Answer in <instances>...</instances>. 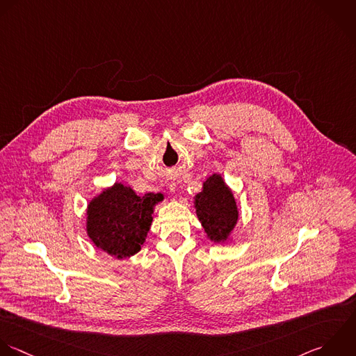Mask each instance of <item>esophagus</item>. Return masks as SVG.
Returning <instances> with one entry per match:
<instances>
[{
	"label": "esophagus",
	"mask_w": 356,
	"mask_h": 356,
	"mask_svg": "<svg viewBox=\"0 0 356 356\" xmlns=\"http://www.w3.org/2000/svg\"><path fill=\"white\" fill-rule=\"evenodd\" d=\"M168 187H169V190H170L172 193H175V191H176V184H175V183H170Z\"/></svg>",
	"instance_id": "1"
}]
</instances>
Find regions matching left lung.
Instances as JSON below:
<instances>
[{
	"label": "left lung",
	"instance_id": "8db88e82",
	"mask_svg": "<svg viewBox=\"0 0 356 356\" xmlns=\"http://www.w3.org/2000/svg\"><path fill=\"white\" fill-rule=\"evenodd\" d=\"M194 209L209 241H232L238 222V208L232 188L220 173H213L204 181L201 191L194 197Z\"/></svg>",
	"mask_w": 356,
	"mask_h": 356
}]
</instances>
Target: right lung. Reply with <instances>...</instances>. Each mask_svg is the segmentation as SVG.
Listing matches in <instances>:
<instances>
[{"mask_svg":"<svg viewBox=\"0 0 356 356\" xmlns=\"http://www.w3.org/2000/svg\"><path fill=\"white\" fill-rule=\"evenodd\" d=\"M163 200L162 193L140 197L131 187L116 181L87 204V237L94 247L115 259L130 258L145 243L154 209Z\"/></svg>","mask_w":356,"mask_h":356,"instance_id":"add662e5","label":"right lung"}]
</instances>
